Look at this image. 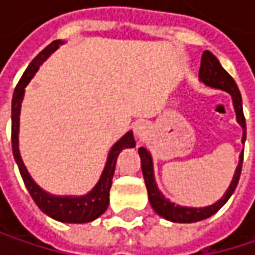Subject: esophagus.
Here are the masks:
<instances>
[{"label": "esophagus", "instance_id": "1", "mask_svg": "<svg viewBox=\"0 0 255 255\" xmlns=\"http://www.w3.org/2000/svg\"><path fill=\"white\" fill-rule=\"evenodd\" d=\"M147 129H149V124H147V123H144V121H137V123L134 124V132H135V135H137V137H143V135H146Z\"/></svg>", "mask_w": 255, "mask_h": 255}]
</instances>
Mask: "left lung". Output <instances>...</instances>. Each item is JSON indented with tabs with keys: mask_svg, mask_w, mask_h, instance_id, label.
<instances>
[{
	"mask_svg": "<svg viewBox=\"0 0 255 255\" xmlns=\"http://www.w3.org/2000/svg\"><path fill=\"white\" fill-rule=\"evenodd\" d=\"M199 81L210 88H217V90L229 93L232 102H233V109L236 114V121L242 128V140L241 141L244 144L245 138H247V124H245V117H244V111H242V97H241L239 88H238L235 79L230 77L225 71V68L220 65L219 59L208 50L202 53L201 68H199ZM138 155L141 159V171H143V177H144L146 189H147V196H149V202H150L152 208L155 210V213L158 216H161L162 219L170 220L173 223H195V222L205 220V219L211 217L213 214H216L229 201L232 193L235 192L239 177H241L242 161H244V152H241L239 162H238V167L235 170V174L230 181L229 187L217 202H214L213 205H208V207L195 208V207L176 205L168 198H165L162 195V192L158 189V184L155 181L153 161H152L150 152L144 146H141V147H138Z\"/></svg>",
	"mask_w": 255,
	"mask_h": 255,
	"instance_id": "1",
	"label": "left lung"
}]
</instances>
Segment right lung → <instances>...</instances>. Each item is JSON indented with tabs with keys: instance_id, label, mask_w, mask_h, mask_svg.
<instances>
[{
	"instance_id": "right-lung-1",
	"label": "right lung",
	"mask_w": 255,
	"mask_h": 255,
	"mask_svg": "<svg viewBox=\"0 0 255 255\" xmlns=\"http://www.w3.org/2000/svg\"><path fill=\"white\" fill-rule=\"evenodd\" d=\"M65 44V41L57 39L53 41L50 45H47L27 66L23 77L20 78L14 93H13V100H11V146H13V155L16 159V164L19 167L20 176L23 178L27 192L30 193L32 199L38 205V208L45 213L48 217L62 222V223H88L100 217L109 205V190L112 186V178L117 167V159L120 153L127 149L134 147L135 140L132 135V131L126 132L109 150L106 165L102 171V176L96 186L85 195L81 196H72V195H51L45 192L42 187H39L35 180L30 177L29 171L26 170L25 164L20 156L19 150V128H20V109H22V102L25 97V88L29 84V81L36 74L39 66L53 54L59 45Z\"/></svg>"
}]
</instances>
